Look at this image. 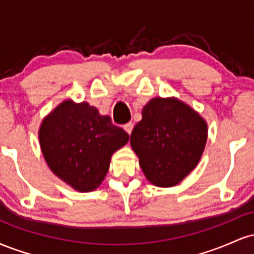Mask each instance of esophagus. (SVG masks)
<instances>
[{
  "mask_svg": "<svg viewBox=\"0 0 254 254\" xmlns=\"http://www.w3.org/2000/svg\"><path fill=\"white\" fill-rule=\"evenodd\" d=\"M132 129H133V123H131V122H130V123L124 125V130L127 131L129 135H131V132H132Z\"/></svg>",
  "mask_w": 254,
  "mask_h": 254,
  "instance_id": "1",
  "label": "esophagus"
}]
</instances>
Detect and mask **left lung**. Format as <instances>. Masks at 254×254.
Returning <instances> with one entry per match:
<instances>
[{"label": "left lung", "mask_w": 254, "mask_h": 254, "mask_svg": "<svg viewBox=\"0 0 254 254\" xmlns=\"http://www.w3.org/2000/svg\"><path fill=\"white\" fill-rule=\"evenodd\" d=\"M208 139V124L178 98H153L130 136L145 178L159 188L182 183L196 168Z\"/></svg>", "instance_id": "left-lung-1"}]
</instances>
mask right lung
<instances>
[{
	"label": "right lung",
	"mask_w": 254,
	"mask_h": 254,
	"mask_svg": "<svg viewBox=\"0 0 254 254\" xmlns=\"http://www.w3.org/2000/svg\"><path fill=\"white\" fill-rule=\"evenodd\" d=\"M40 149L55 176L78 192H90L104 182L113 153L129 141L122 127L111 123L88 103L66 99L43 119Z\"/></svg>",
	"instance_id": "1"
}]
</instances>
